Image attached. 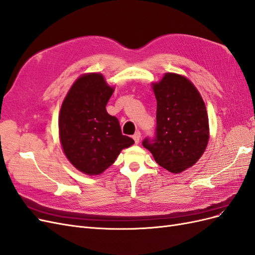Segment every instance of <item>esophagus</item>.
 Listing matches in <instances>:
<instances>
[{"label": "esophagus", "mask_w": 255, "mask_h": 255, "mask_svg": "<svg viewBox=\"0 0 255 255\" xmlns=\"http://www.w3.org/2000/svg\"><path fill=\"white\" fill-rule=\"evenodd\" d=\"M140 136H141L140 132H136V133L133 135V139H134L135 143H138V142H139V140H140Z\"/></svg>", "instance_id": "esophagus-1"}]
</instances>
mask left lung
I'll list each match as a JSON object with an SVG mask.
<instances>
[{
	"label": "left lung",
	"mask_w": 255,
	"mask_h": 255,
	"mask_svg": "<svg viewBox=\"0 0 255 255\" xmlns=\"http://www.w3.org/2000/svg\"><path fill=\"white\" fill-rule=\"evenodd\" d=\"M157 101L155 136L142 145L156 163L168 171L180 173L195 165L208 142V117L199 91L189 80L166 73L153 84Z\"/></svg>",
	"instance_id": "8db88e82"
}]
</instances>
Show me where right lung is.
<instances>
[{"mask_svg":"<svg viewBox=\"0 0 255 255\" xmlns=\"http://www.w3.org/2000/svg\"><path fill=\"white\" fill-rule=\"evenodd\" d=\"M113 92L102 74L83 75L72 85L60 109L58 127L64 152L76 169L89 175L102 173L122 149L134 143L122 135L119 120L106 112Z\"/></svg>","mask_w":255,"mask_h":255,"instance_id":"obj_1","label":"right lung"}]
</instances>
